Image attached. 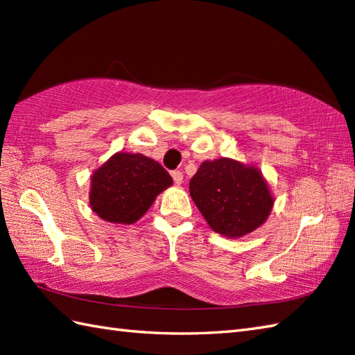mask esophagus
<instances>
[{
	"label": "esophagus",
	"instance_id": "esophagus-1",
	"mask_svg": "<svg viewBox=\"0 0 355 355\" xmlns=\"http://www.w3.org/2000/svg\"><path fill=\"white\" fill-rule=\"evenodd\" d=\"M172 178L175 184H182L183 183V172L182 171H172Z\"/></svg>",
	"mask_w": 355,
	"mask_h": 355
}]
</instances>
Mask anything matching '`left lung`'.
Masks as SVG:
<instances>
[{
  "label": "left lung",
  "mask_w": 355,
  "mask_h": 355,
  "mask_svg": "<svg viewBox=\"0 0 355 355\" xmlns=\"http://www.w3.org/2000/svg\"><path fill=\"white\" fill-rule=\"evenodd\" d=\"M189 191L210 229L227 238H241L258 229L275 202L256 166L224 157L202 162Z\"/></svg>",
  "instance_id": "left-lung-1"
}]
</instances>
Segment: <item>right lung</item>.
Instances as JSON below:
<instances>
[{
	"label": "right lung",
	"mask_w": 355,
	"mask_h": 355,
	"mask_svg": "<svg viewBox=\"0 0 355 355\" xmlns=\"http://www.w3.org/2000/svg\"><path fill=\"white\" fill-rule=\"evenodd\" d=\"M171 184L168 171L153 158L117 153L94 171L89 206L105 221L134 224Z\"/></svg>",
	"instance_id": "1"
}]
</instances>
